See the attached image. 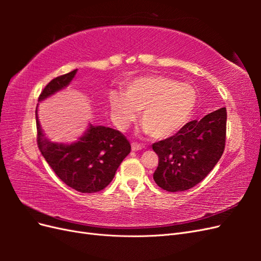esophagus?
Wrapping results in <instances>:
<instances>
[{
    "instance_id": "34e87169",
    "label": "esophagus",
    "mask_w": 261,
    "mask_h": 261,
    "mask_svg": "<svg viewBox=\"0 0 261 261\" xmlns=\"http://www.w3.org/2000/svg\"><path fill=\"white\" fill-rule=\"evenodd\" d=\"M143 149V146L137 144V143H133L132 144V150L133 151H139V150Z\"/></svg>"
}]
</instances>
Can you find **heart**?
Returning <instances> with one entry per match:
<instances>
[{"label":"heart","mask_w":261,"mask_h":261,"mask_svg":"<svg viewBox=\"0 0 261 261\" xmlns=\"http://www.w3.org/2000/svg\"><path fill=\"white\" fill-rule=\"evenodd\" d=\"M197 92L193 86L164 76H145L129 82L124 92L109 93V106L120 129L127 128L141 112V133L165 139L185 127L194 113Z\"/></svg>","instance_id":"1"}]
</instances>
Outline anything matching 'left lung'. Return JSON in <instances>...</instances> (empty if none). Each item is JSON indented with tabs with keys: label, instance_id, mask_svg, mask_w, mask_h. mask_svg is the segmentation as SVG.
Returning a JSON list of instances; mask_svg holds the SVG:
<instances>
[{
	"label": "left lung",
	"instance_id": "obj_1",
	"mask_svg": "<svg viewBox=\"0 0 261 261\" xmlns=\"http://www.w3.org/2000/svg\"><path fill=\"white\" fill-rule=\"evenodd\" d=\"M226 109L200 121L188 122L176 135L152 145L159 156L153 173L156 185L167 192H184L206 177L220 160L225 146Z\"/></svg>",
	"mask_w": 261,
	"mask_h": 261
}]
</instances>
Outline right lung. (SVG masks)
I'll use <instances>...</instances> for the list:
<instances>
[{
  "label": "right lung",
  "mask_w": 261,
  "mask_h": 261,
  "mask_svg": "<svg viewBox=\"0 0 261 261\" xmlns=\"http://www.w3.org/2000/svg\"><path fill=\"white\" fill-rule=\"evenodd\" d=\"M77 69L52 80L41 92L39 102L67 88ZM38 137L41 154L60 179L81 193H96L111 183L122 161L130 152V145L122 134L106 126L88 127L73 143H53L43 134L36 110Z\"/></svg>",
  "instance_id": "obj_1"
}]
</instances>
